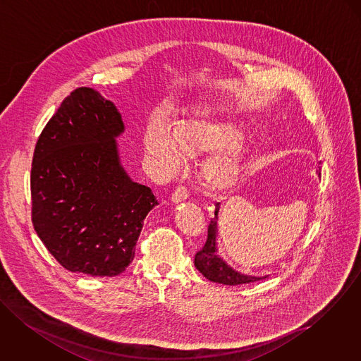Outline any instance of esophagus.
I'll return each instance as SVG.
<instances>
[{
    "instance_id": "obj_1",
    "label": "esophagus",
    "mask_w": 361,
    "mask_h": 361,
    "mask_svg": "<svg viewBox=\"0 0 361 361\" xmlns=\"http://www.w3.org/2000/svg\"><path fill=\"white\" fill-rule=\"evenodd\" d=\"M187 197H188L187 188H185V187H177V188L174 190V192L170 196V200H171L173 203H180V202L187 200Z\"/></svg>"
}]
</instances>
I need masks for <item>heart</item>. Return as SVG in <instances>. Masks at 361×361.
Returning a JSON list of instances; mask_svg holds the SVG:
<instances>
[{"instance_id":"1","label":"heart","mask_w":361,"mask_h":361,"mask_svg":"<svg viewBox=\"0 0 361 361\" xmlns=\"http://www.w3.org/2000/svg\"><path fill=\"white\" fill-rule=\"evenodd\" d=\"M240 133L235 122H214L206 119H190L174 128L173 137L162 129L148 130L144 145L149 161L162 173H173L181 166L184 158L219 151L229 145ZM247 161V149L242 145L228 147L209 158L202 176L213 190L231 187Z\"/></svg>"}]
</instances>
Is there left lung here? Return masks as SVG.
Returning a JSON list of instances; mask_svg holds the SVG:
<instances>
[{
	"instance_id": "obj_1",
	"label": "left lung",
	"mask_w": 361,
	"mask_h": 361,
	"mask_svg": "<svg viewBox=\"0 0 361 361\" xmlns=\"http://www.w3.org/2000/svg\"><path fill=\"white\" fill-rule=\"evenodd\" d=\"M317 176H320V167L316 170ZM219 212H220V203L216 204L214 219L209 224L207 229V240L204 247L197 251L195 255V267L196 269L210 281L221 283L225 286H238V284H247L252 281H258L265 276H252L245 275L233 269L219 252L217 247V239H219Z\"/></svg>"
}]
</instances>
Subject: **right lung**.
<instances>
[{
	"label": "right lung",
	"mask_w": 361,
	"mask_h": 361,
	"mask_svg": "<svg viewBox=\"0 0 361 361\" xmlns=\"http://www.w3.org/2000/svg\"><path fill=\"white\" fill-rule=\"evenodd\" d=\"M125 132L115 104L92 87L67 96L37 141L31 166L34 229L70 272L116 276L133 261L142 224L158 204L121 164Z\"/></svg>",
	"instance_id": "add662e5"
}]
</instances>
